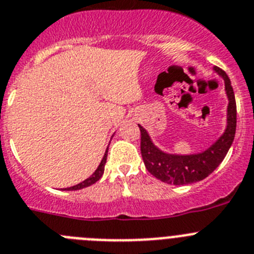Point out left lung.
I'll list each match as a JSON object with an SVG mask.
<instances>
[{"label": "left lung", "instance_id": "8db88e82", "mask_svg": "<svg viewBox=\"0 0 254 254\" xmlns=\"http://www.w3.org/2000/svg\"><path fill=\"white\" fill-rule=\"evenodd\" d=\"M214 69L223 77L225 82V91L229 99L228 127L220 139L205 152L192 155L166 154L155 147L145 129L139 125L140 152L145 168L150 175L166 184L189 185L206 178L223 162L234 140L237 129V104L234 91L227 73L219 67H214Z\"/></svg>", "mask_w": 254, "mask_h": 254}]
</instances>
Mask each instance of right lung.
Wrapping results in <instances>:
<instances>
[{"label": "right lung", "instance_id": "obj_1", "mask_svg": "<svg viewBox=\"0 0 254 254\" xmlns=\"http://www.w3.org/2000/svg\"><path fill=\"white\" fill-rule=\"evenodd\" d=\"M109 148V147H107ZM106 158H107V150L105 152V155L104 158H102L101 163H100V166L97 167V170L95 171V173H93L91 177H88L87 180H84L83 182H81V184L76 185V186H72V187H68V189H64L67 190V191H76V190H81V189H84V187H88L91 186V185H93L95 182H97L101 178V176L104 175V170H105V163H106Z\"/></svg>", "mask_w": 254, "mask_h": 254}]
</instances>
